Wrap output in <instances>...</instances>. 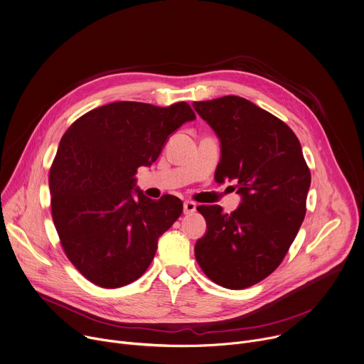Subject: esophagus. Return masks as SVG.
I'll list each match as a JSON object with an SVG mask.
<instances>
[{
  "mask_svg": "<svg viewBox=\"0 0 364 364\" xmlns=\"http://www.w3.org/2000/svg\"><path fill=\"white\" fill-rule=\"evenodd\" d=\"M196 212V203L191 200L184 202V215H191Z\"/></svg>",
  "mask_w": 364,
  "mask_h": 364,
  "instance_id": "34e87169",
  "label": "esophagus"
}]
</instances>
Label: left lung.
<instances>
[{
    "label": "left lung",
    "mask_w": 364,
    "mask_h": 364,
    "mask_svg": "<svg viewBox=\"0 0 364 364\" xmlns=\"http://www.w3.org/2000/svg\"><path fill=\"white\" fill-rule=\"evenodd\" d=\"M193 107L220 139L215 180H234L242 196L229 215L197 206L208 232L196 242V259L216 284L247 289L286 257L305 219L311 171L293 130L245 98L225 95Z\"/></svg>",
    "instance_id": "8db88e82"
}]
</instances>
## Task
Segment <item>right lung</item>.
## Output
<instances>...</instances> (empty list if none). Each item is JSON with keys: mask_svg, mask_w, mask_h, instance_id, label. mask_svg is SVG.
<instances>
[{"mask_svg": "<svg viewBox=\"0 0 364 364\" xmlns=\"http://www.w3.org/2000/svg\"><path fill=\"white\" fill-rule=\"evenodd\" d=\"M194 119L186 102H116L82 114L63 134L49 173L52 219L65 255L91 283L122 287L149 267L183 202L171 194L152 200L141 190L135 197V174Z\"/></svg>", "mask_w": 364, "mask_h": 364, "instance_id": "add662e5", "label": "right lung"}]
</instances>
